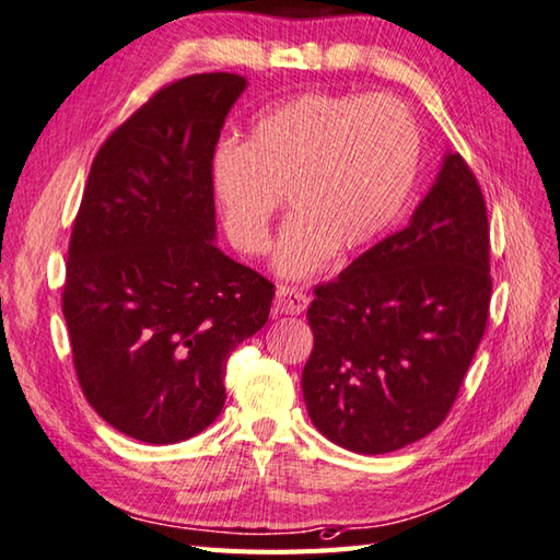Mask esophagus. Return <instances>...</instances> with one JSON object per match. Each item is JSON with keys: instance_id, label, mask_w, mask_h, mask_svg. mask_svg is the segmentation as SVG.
I'll use <instances>...</instances> for the list:
<instances>
[{"instance_id": "1", "label": "esophagus", "mask_w": 560, "mask_h": 560, "mask_svg": "<svg viewBox=\"0 0 560 560\" xmlns=\"http://www.w3.org/2000/svg\"><path fill=\"white\" fill-rule=\"evenodd\" d=\"M310 298L300 288H290V284H280L276 292V312L278 314H302L307 310Z\"/></svg>"}]
</instances>
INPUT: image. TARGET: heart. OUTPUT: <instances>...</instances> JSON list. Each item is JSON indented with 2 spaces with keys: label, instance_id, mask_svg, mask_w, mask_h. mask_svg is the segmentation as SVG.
<instances>
[{
  "label": "heart",
  "instance_id": "1",
  "mask_svg": "<svg viewBox=\"0 0 560 560\" xmlns=\"http://www.w3.org/2000/svg\"><path fill=\"white\" fill-rule=\"evenodd\" d=\"M421 136L395 97L302 92L250 121L241 145L212 158V189L226 236L244 256L270 244L278 195H288L276 268L307 278L334 250H363L393 226L415 187Z\"/></svg>",
  "mask_w": 560,
  "mask_h": 560
}]
</instances>
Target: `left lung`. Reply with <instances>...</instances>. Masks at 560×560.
Masks as SVG:
<instances>
[{
	"label": "left lung",
	"mask_w": 560,
	"mask_h": 560,
	"mask_svg": "<svg viewBox=\"0 0 560 560\" xmlns=\"http://www.w3.org/2000/svg\"><path fill=\"white\" fill-rule=\"evenodd\" d=\"M490 224L460 153H446L409 226L314 288L302 371L312 424L377 456L431 434L456 402L490 314Z\"/></svg>",
	"instance_id": "obj_1"
}]
</instances>
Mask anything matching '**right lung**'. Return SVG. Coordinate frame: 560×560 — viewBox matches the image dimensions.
<instances>
[{
  "instance_id": "obj_1",
  "label": "right lung",
  "mask_w": 560,
  "mask_h": 560,
  "mask_svg": "<svg viewBox=\"0 0 560 560\" xmlns=\"http://www.w3.org/2000/svg\"><path fill=\"white\" fill-rule=\"evenodd\" d=\"M244 90L234 72L158 90L102 143L72 221L62 316L78 383L145 444L212 424L231 351L270 314L276 284L212 244V158Z\"/></svg>"
}]
</instances>
